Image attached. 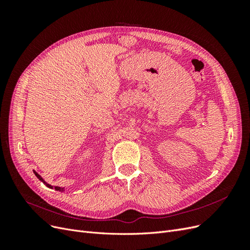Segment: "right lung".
<instances>
[{
    "instance_id": "add662e5",
    "label": "right lung",
    "mask_w": 250,
    "mask_h": 250,
    "mask_svg": "<svg viewBox=\"0 0 250 250\" xmlns=\"http://www.w3.org/2000/svg\"><path fill=\"white\" fill-rule=\"evenodd\" d=\"M33 172H34V174H35V176H36L37 178H39V179H40L41 181H42V183H43L44 185H46V186H47L48 188H53V187H52L51 185H48V184L46 183V181H44V180H43V178H42V176L40 175V174H39V173H36L35 171H33ZM54 188H55V190H56V191H60V192H63V191H64V188H60V187H54Z\"/></svg>"
}]
</instances>
